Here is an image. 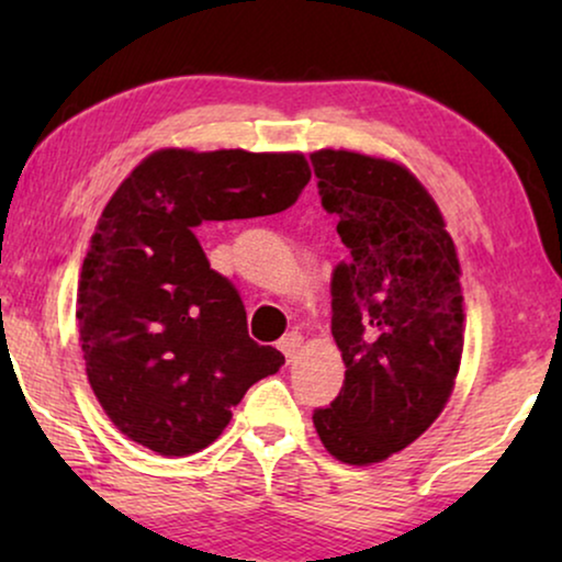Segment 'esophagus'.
Masks as SVG:
<instances>
[{
	"instance_id": "34e87169",
	"label": "esophagus",
	"mask_w": 562,
	"mask_h": 562,
	"mask_svg": "<svg viewBox=\"0 0 562 562\" xmlns=\"http://www.w3.org/2000/svg\"><path fill=\"white\" fill-rule=\"evenodd\" d=\"M299 348H302V335H299V333H289L279 340V350L283 352V356H286L289 363L299 356Z\"/></svg>"
}]
</instances>
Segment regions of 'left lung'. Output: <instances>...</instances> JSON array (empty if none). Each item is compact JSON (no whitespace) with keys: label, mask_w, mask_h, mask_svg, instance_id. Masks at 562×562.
<instances>
[{"label":"left lung","mask_w":562,"mask_h":562,"mask_svg":"<svg viewBox=\"0 0 562 562\" xmlns=\"http://www.w3.org/2000/svg\"><path fill=\"white\" fill-rule=\"evenodd\" d=\"M310 158L350 250L329 283L345 381L312 419L329 456L381 463L440 417L456 386L465 329L458 252L409 168L352 150Z\"/></svg>","instance_id":"obj_1"}]
</instances>
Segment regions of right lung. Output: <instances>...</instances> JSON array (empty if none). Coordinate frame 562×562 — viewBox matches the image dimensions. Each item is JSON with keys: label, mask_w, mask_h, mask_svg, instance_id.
I'll list each match as a JSON object with an SVG mask.
<instances>
[{"label": "right lung", "mask_w": 562, "mask_h": 562, "mask_svg": "<svg viewBox=\"0 0 562 562\" xmlns=\"http://www.w3.org/2000/svg\"><path fill=\"white\" fill-rule=\"evenodd\" d=\"M310 179L302 153L166 148L106 202L76 319L91 389L130 440L166 458L204 450L245 391L283 366L248 335L240 294L194 229L289 210Z\"/></svg>", "instance_id": "1"}]
</instances>
